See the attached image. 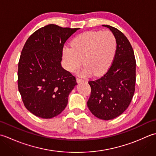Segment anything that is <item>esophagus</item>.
<instances>
[{"mask_svg":"<svg viewBox=\"0 0 156 156\" xmlns=\"http://www.w3.org/2000/svg\"><path fill=\"white\" fill-rule=\"evenodd\" d=\"M76 81H77L78 83H81V82H84L85 80H82L80 78H76Z\"/></svg>","mask_w":156,"mask_h":156,"instance_id":"esophagus-1","label":"esophagus"}]
</instances>
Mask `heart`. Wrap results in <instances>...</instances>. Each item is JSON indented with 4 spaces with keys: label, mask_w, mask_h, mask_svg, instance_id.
<instances>
[{
    "label": "heart",
    "mask_w": 156,
    "mask_h": 156,
    "mask_svg": "<svg viewBox=\"0 0 156 156\" xmlns=\"http://www.w3.org/2000/svg\"><path fill=\"white\" fill-rule=\"evenodd\" d=\"M71 44L72 48L65 46L62 49L65 68L73 72L83 62L84 66L78 72L82 77L104 74L111 66L117 50V39L109 31L83 33L73 39Z\"/></svg>",
    "instance_id": "b5f03b06"
}]
</instances>
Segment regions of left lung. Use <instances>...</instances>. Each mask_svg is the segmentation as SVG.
<instances>
[{
  "label": "left lung",
  "instance_id": "left-lung-1",
  "mask_svg": "<svg viewBox=\"0 0 156 156\" xmlns=\"http://www.w3.org/2000/svg\"><path fill=\"white\" fill-rule=\"evenodd\" d=\"M102 27L110 29L117 39V54L103 76L88 82L91 94L87 105L96 117L111 120L127 108L133 97L136 62L133 49L125 35L110 25H102Z\"/></svg>",
  "mask_w": 156,
  "mask_h": 156
}]
</instances>
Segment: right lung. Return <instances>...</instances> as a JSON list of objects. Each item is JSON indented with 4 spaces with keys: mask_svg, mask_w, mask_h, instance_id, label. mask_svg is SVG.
<instances>
[{
    "mask_svg": "<svg viewBox=\"0 0 156 156\" xmlns=\"http://www.w3.org/2000/svg\"><path fill=\"white\" fill-rule=\"evenodd\" d=\"M78 28L50 24L34 32L26 41L18 65V88L32 114L51 119L68 105L76 79L62 68V49Z\"/></svg>",
    "mask_w": 156,
    "mask_h": 156,
    "instance_id": "right-lung-1",
    "label": "right lung"
}]
</instances>
